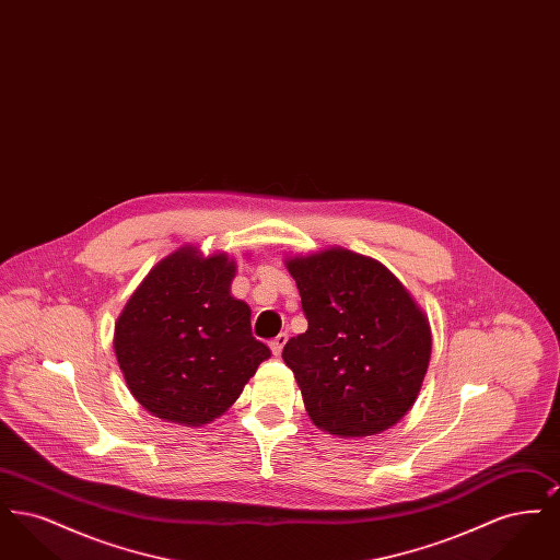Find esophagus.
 <instances>
[{
    "label": "esophagus",
    "instance_id": "esophagus-1",
    "mask_svg": "<svg viewBox=\"0 0 560 560\" xmlns=\"http://www.w3.org/2000/svg\"><path fill=\"white\" fill-rule=\"evenodd\" d=\"M285 342H288V334H279V336H275V338L268 342V347L272 350V354H281Z\"/></svg>",
    "mask_w": 560,
    "mask_h": 560
}]
</instances>
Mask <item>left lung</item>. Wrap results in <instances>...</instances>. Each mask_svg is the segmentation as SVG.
<instances>
[{"instance_id": "1", "label": "left lung", "mask_w": 560, "mask_h": 560, "mask_svg": "<svg viewBox=\"0 0 560 560\" xmlns=\"http://www.w3.org/2000/svg\"><path fill=\"white\" fill-rule=\"evenodd\" d=\"M308 329L283 348L306 411L338 436H370L411 409L430 361V327L399 279L331 247L288 260Z\"/></svg>"}]
</instances>
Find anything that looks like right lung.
Segmentation results:
<instances>
[{"mask_svg": "<svg viewBox=\"0 0 560 560\" xmlns=\"http://www.w3.org/2000/svg\"><path fill=\"white\" fill-rule=\"evenodd\" d=\"M235 262L183 247L132 293L115 325V354L136 400L167 422L201 427L240 399L270 357L249 306L231 295Z\"/></svg>", "mask_w": 560, "mask_h": 560, "instance_id": "add662e5", "label": "right lung"}]
</instances>
